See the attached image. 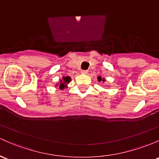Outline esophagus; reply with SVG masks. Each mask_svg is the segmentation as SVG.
<instances>
[{"label":"esophagus","mask_w":159,"mask_h":159,"mask_svg":"<svg viewBox=\"0 0 159 159\" xmlns=\"http://www.w3.org/2000/svg\"><path fill=\"white\" fill-rule=\"evenodd\" d=\"M81 73H83V74H87V73H88V71H87V70H82Z\"/></svg>","instance_id":"esophagus-1"}]
</instances>
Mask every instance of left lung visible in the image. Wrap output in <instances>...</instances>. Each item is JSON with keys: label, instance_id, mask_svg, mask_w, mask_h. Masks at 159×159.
<instances>
[{"label": "left lung", "instance_id": "8db88e82", "mask_svg": "<svg viewBox=\"0 0 159 159\" xmlns=\"http://www.w3.org/2000/svg\"><path fill=\"white\" fill-rule=\"evenodd\" d=\"M97 79H98V82H101V81H102V82H105V80L104 79H102V77H101V76H98V78H97Z\"/></svg>", "mask_w": 159, "mask_h": 159}]
</instances>
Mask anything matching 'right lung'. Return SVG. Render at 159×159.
I'll list each match as a JSON object with an SVG mask.
<instances>
[{"label": "right lung", "instance_id": "add662e5", "mask_svg": "<svg viewBox=\"0 0 159 159\" xmlns=\"http://www.w3.org/2000/svg\"><path fill=\"white\" fill-rule=\"evenodd\" d=\"M71 81V78L70 76H63V80L60 81V83H58V87L60 89H64V88H66V85Z\"/></svg>", "mask_w": 159, "mask_h": 159}]
</instances>
